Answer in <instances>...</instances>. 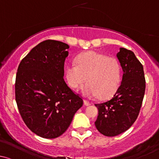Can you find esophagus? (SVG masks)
<instances>
[{"label": "esophagus", "mask_w": 159, "mask_h": 159, "mask_svg": "<svg viewBox=\"0 0 159 159\" xmlns=\"http://www.w3.org/2000/svg\"><path fill=\"white\" fill-rule=\"evenodd\" d=\"M83 102H84L85 106H89V105H91V102H89V101L86 100V99H84V100H83Z\"/></svg>", "instance_id": "1"}]
</instances>
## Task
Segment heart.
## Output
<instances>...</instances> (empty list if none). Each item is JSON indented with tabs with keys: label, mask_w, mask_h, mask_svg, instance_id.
Listing matches in <instances>:
<instances>
[{
	"label": "heart",
	"mask_w": 159,
	"mask_h": 159,
	"mask_svg": "<svg viewBox=\"0 0 159 159\" xmlns=\"http://www.w3.org/2000/svg\"><path fill=\"white\" fill-rule=\"evenodd\" d=\"M65 77L68 85L77 89L86 83L83 93L88 97L108 99L119 89L122 81V72L119 61L112 57H106L94 51L86 52L76 58V63L66 66Z\"/></svg>",
	"instance_id": "1"
}]
</instances>
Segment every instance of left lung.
Listing matches in <instances>:
<instances>
[{"label":"left lung","mask_w":159,"mask_h":159,"mask_svg":"<svg viewBox=\"0 0 159 159\" xmlns=\"http://www.w3.org/2000/svg\"><path fill=\"white\" fill-rule=\"evenodd\" d=\"M123 71L122 83L113 97L96 104L97 130L106 136L119 135L130 128L138 117L145 90L143 66L134 53L120 48L116 55Z\"/></svg>","instance_id":"obj_1"}]
</instances>
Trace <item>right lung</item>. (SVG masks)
I'll list each match as a JSON object with an SVG mask.
<instances>
[{
  "label": "right lung",
  "instance_id": "right-lung-1",
  "mask_svg": "<svg viewBox=\"0 0 159 159\" xmlns=\"http://www.w3.org/2000/svg\"><path fill=\"white\" fill-rule=\"evenodd\" d=\"M68 44L47 40L37 44L20 63L15 99L24 123L42 138L64 133L83 100L65 83Z\"/></svg>",
  "mask_w": 159,
  "mask_h": 159
}]
</instances>
